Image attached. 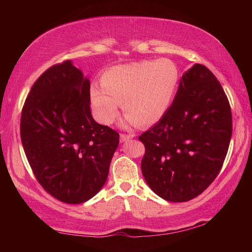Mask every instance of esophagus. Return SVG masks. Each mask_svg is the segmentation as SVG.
I'll return each instance as SVG.
<instances>
[{
    "instance_id": "1",
    "label": "esophagus",
    "mask_w": 252,
    "mask_h": 252,
    "mask_svg": "<svg viewBox=\"0 0 252 252\" xmlns=\"http://www.w3.org/2000/svg\"><path fill=\"white\" fill-rule=\"evenodd\" d=\"M134 137V134H125V133H121L120 134V142H126L130 138Z\"/></svg>"
}]
</instances>
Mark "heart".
Wrapping results in <instances>:
<instances>
[{
    "instance_id": "obj_1",
    "label": "heart",
    "mask_w": 252,
    "mask_h": 252,
    "mask_svg": "<svg viewBox=\"0 0 252 252\" xmlns=\"http://www.w3.org/2000/svg\"><path fill=\"white\" fill-rule=\"evenodd\" d=\"M179 81V68L172 61L133 63L105 71L101 87L93 84L90 97L95 116L104 125L115 121L122 103L127 121L149 126L168 111Z\"/></svg>"
}]
</instances>
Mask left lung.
<instances>
[{
  "label": "left lung",
  "mask_w": 252,
  "mask_h": 252,
  "mask_svg": "<svg viewBox=\"0 0 252 252\" xmlns=\"http://www.w3.org/2000/svg\"><path fill=\"white\" fill-rule=\"evenodd\" d=\"M232 130L231 106L221 83L206 66L195 63L181 78L168 111L138 136L145 146L144 179L165 200L192 199L220 173Z\"/></svg>",
  "instance_id": "obj_1"
}]
</instances>
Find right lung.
Listing matches in <instances>:
<instances>
[{
  "instance_id": "add662e5",
  "label": "right lung",
  "mask_w": 252,
  "mask_h": 252,
  "mask_svg": "<svg viewBox=\"0 0 252 252\" xmlns=\"http://www.w3.org/2000/svg\"><path fill=\"white\" fill-rule=\"evenodd\" d=\"M20 137L35 179L60 201L82 203L105 184L119 133L96 122L90 81L70 61L50 67L21 110Z\"/></svg>"
}]
</instances>
